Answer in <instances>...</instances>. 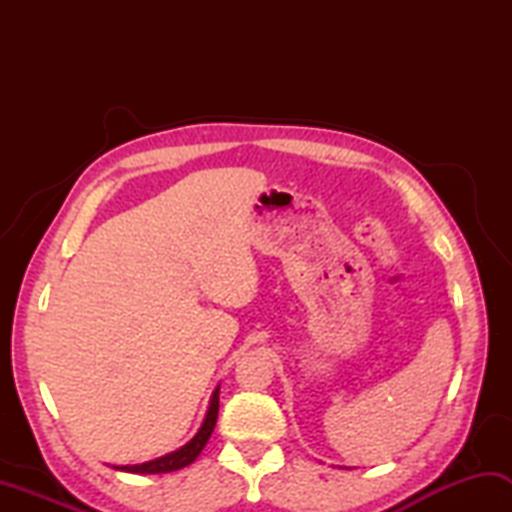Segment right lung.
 <instances>
[{"label": "right lung", "mask_w": 512, "mask_h": 512, "mask_svg": "<svg viewBox=\"0 0 512 512\" xmlns=\"http://www.w3.org/2000/svg\"><path fill=\"white\" fill-rule=\"evenodd\" d=\"M217 409H220V387L213 391L211 402H209V411H206V418L202 422L200 431L195 433V436L187 444H184V447H180L178 451H171L167 455H162V458H156V460L134 464V466H114V469L127 471V473H143V475L171 473V471L184 469V466H189L195 458H198L202 449L206 447V442H209L211 433L215 429V422H217Z\"/></svg>", "instance_id": "1"}]
</instances>
